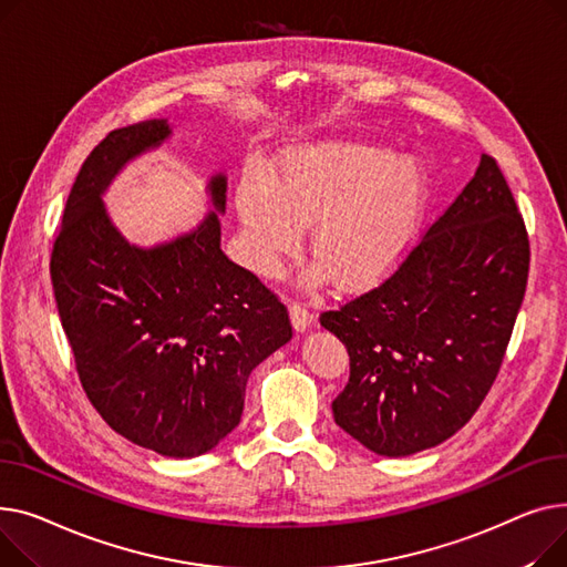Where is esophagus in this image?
I'll return each mask as SVG.
<instances>
[{"mask_svg":"<svg viewBox=\"0 0 567 567\" xmlns=\"http://www.w3.org/2000/svg\"><path fill=\"white\" fill-rule=\"evenodd\" d=\"M290 322L295 327V331H307L313 322V313L299 302H292L290 305Z\"/></svg>","mask_w":567,"mask_h":567,"instance_id":"obj_1","label":"esophagus"}]
</instances>
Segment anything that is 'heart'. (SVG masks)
Segmentation results:
<instances>
[{
	"label": "heart",
	"instance_id": "b5f03b06",
	"mask_svg": "<svg viewBox=\"0 0 567 567\" xmlns=\"http://www.w3.org/2000/svg\"><path fill=\"white\" fill-rule=\"evenodd\" d=\"M430 198L423 166L369 144L329 142L292 151L270 185L251 174L238 189V215L256 272L275 277L302 226L318 268L341 288L391 272L410 251Z\"/></svg>",
	"mask_w": 567,
	"mask_h": 567
}]
</instances>
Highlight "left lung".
Returning <instances> with one entry per match:
<instances>
[{"label":"left lung","mask_w":567,"mask_h":567,"mask_svg":"<svg viewBox=\"0 0 567 567\" xmlns=\"http://www.w3.org/2000/svg\"><path fill=\"white\" fill-rule=\"evenodd\" d=\"M528 236L494 157L384 284L320 324L350 354L334 421L378 455L446 442L487 395L528 279Z\"/></svg>","instance_id":"8db88e82"}]
</instances>
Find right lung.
Returning a JSON list of instances; mask_svg holds the SVG:
<instances>
[{
	"mask_svg": "<svg viewBox=\"0 0 567 567\" xmlns=\"http://www.w3.org/2000/svg\"><path fill=\"white\" fill-rule=\"evenodd\" d=\"M172 137L166 118L110 132L65 202L50 275L91 405L132 444L166 457L213 451L240 423L249 373L292 339L286 307L221 251L226 176L183 236L140 247L103 194L123 166Z\"/></svg>",
	"mask_w": 567,
	"mask_h": 567,
	"instance_id": "right-lung-1",
	"label": "right lung"
}]
</instances>
